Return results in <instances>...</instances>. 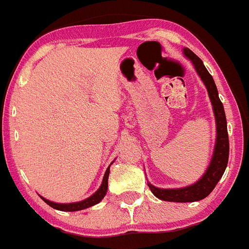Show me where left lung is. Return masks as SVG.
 Instances as JSON below:
<instances>
[{"mask_svg": "<svg viewBox=\"0 0 249 249\" xmlns=\"http://www.w3.org/2000/svg\"><path fill=\"white\" fill-rule=\"evenodd\" d=\"M183 54L193 63L196 72L207 88L209 100H211L212 107H213L214 119H215L216 138L213 155H212L207 169L196 183L177 189H161L147 183L151 193L157 198L162 201H168V202H195V201H200L207 197L223 177L229 161L228 125H226L225 111H224V107L220 99H219L215 82L206 66L203 65V61L193 51H190L189 48H183Z\"/></svg>", "mask_w": 249, "mask_h": 249, "instance_id": "1", "label": "left lung"}]
</instances>
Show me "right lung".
<instances>
[{"instance_id": "obj_1", "label": "right lung", "mask_w": 249, "mask_h": 249, "mask_svg": "<svg viewBox=\"0 0 249 249\" xmlns=\"http://www.w3.org/2000/svg\"><path fill=\"white\" fill-rule=\"evenodd\" d=\"M112 162H114V161H112ZM112 162L110 163V166L112 164ZM110 166L107 167V172H105L104 178H103V181H102V185H100V188L98 189V190L95 191V193L93 194L92 196H89L88 198H86V200L78 201V202H72V203H56V202H53V201L47 200V198L42 197V196H41V198L44 201V202L47 203V205L51 206L52 208L58 209V211H63V212H76V211H82V209L92 207V206L99 203L100 201L104 198V196L107 195V179H109V174H110Z\"/></svg>"}]
</instances>
